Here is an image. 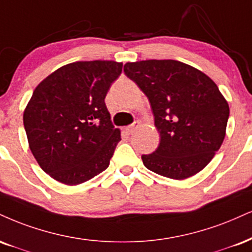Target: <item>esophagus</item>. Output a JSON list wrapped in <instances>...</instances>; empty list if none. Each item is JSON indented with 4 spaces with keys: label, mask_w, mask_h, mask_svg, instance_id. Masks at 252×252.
<instances>
[{
    "label": "esophagus",
    "mask_w": 252,
    "mask_h": 252,
    "mask_svg": "<svg viewBox=\"0 0 252 252\" xmlns=\"http://www.w3.org/2000/svg\"><path fill=\"white\" fill-rule=\"evenodd\" d=\"M138 126H139L138 122H134L132 124H130V126H126V128L124 129V130H126V134H129V135H130V134H134L135 130L138 128Z\"/></svg>",
    "instance_id": "esophagus-1"
}]
</instances>
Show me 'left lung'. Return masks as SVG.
<instances>
[{"label": "left lung", "instance_id": "obj_1", "mask_svg": "<svg viewBox=\"0 0 252 252\" xmlns=\"http://www.w3.org/2000/svg\"><path fill=\"white\" fill-rule=\"evenodd\" d=\"M124 74L149 99L160 136L158 148L142 155L143 164L172 180L205 168L223 143L230 113L216 83L175 60L126 63Z\"/></svg>", "mask_w": 252, "mask_h": 252}]
</instances>
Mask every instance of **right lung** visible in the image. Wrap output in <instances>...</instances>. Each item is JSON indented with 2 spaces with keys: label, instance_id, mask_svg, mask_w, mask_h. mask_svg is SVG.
<instances>
[{
  "label": "right lung",
  "instance_id": "obj_1",
  "mask_svg": "<svg viewBox=\"0 0 252 252\" xmlns=\"http://www.w3.org/2000/svg\"><path fill=\"white\" fill-rule=\"evenodd\" d=\"M122 66L114 61L74 62L36 87L23 124L32 155L54 180L76 186L109 166L121 132L104 98Z\"/></svg>",
  "mask_w": 252,
  "mask_h": 252
}]
</instances>
